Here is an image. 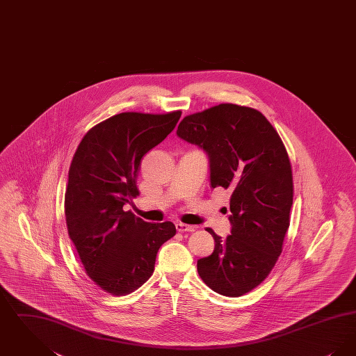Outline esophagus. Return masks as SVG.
<instances>
[{
  "label": "esophagus",
  "instance_id": "esophagus-1",
  "mask_svg": "<svg viewBox=\"0 0 356 356\" xmlns=\"http://www.w3.org/2000/svg\"><path fill=\"white\" fill-rule=\"evenodd\" d=\"M176 229L179 232H193V231H196V227L195 225H188L184 222H176Z\"/></svg>",
  "mask_w": 356,
  "mask_h": 356
}]
</instances>
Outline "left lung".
<instances>
[{
	"instance_id": "obj_1",
	"label": "left lung",
	"mask_w": 356,
	"mask_h": 356,
	"mask_svg": "<svg viewBox=\"0 0 356 356\" xmlns=\"http://www.w3.org/2000/svg\"><path fill=\"white\" fill-rule=\"evenodd\" d=\"M177 136L209 157L211 186L232 191L231 235L197 260V272L215 292L237 298L257 287L283 251L293 200L287 149L257 109L219 104L186 116Z\"/></svg>"
}]
</instances>
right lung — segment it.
<instances>
[{"label":"right lung","instance_id":"right-lung-1","mask_svg":"<svg viewBox=\"0 0 356 356\" xmlns=\"http://www.w3.org/2000/svg\"><path fill=\"white\" fill-rule=\"evenodd\" d=\"M181 111L124 112L90 128L70 163L65 191L69 238L92 282L113 296L141 287L159 248L176 235L170 221L147 222L122 207L138 196L141 159L175 129Z\"/></svg>","mask_w":356,"mask_h":356}]
</instances>
